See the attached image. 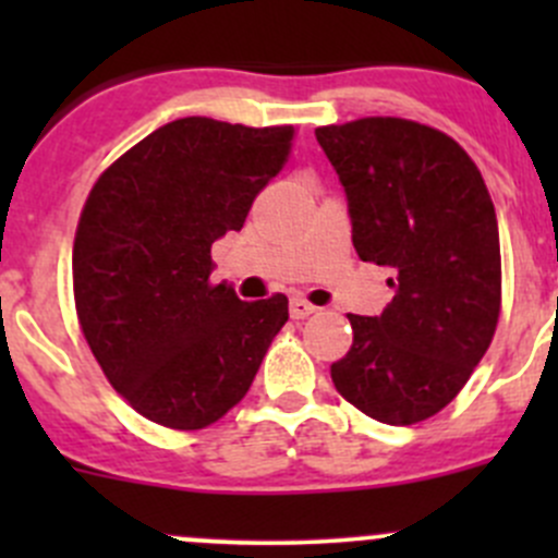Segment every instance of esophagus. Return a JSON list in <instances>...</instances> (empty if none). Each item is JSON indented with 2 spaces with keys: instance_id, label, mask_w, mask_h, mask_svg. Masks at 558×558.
<instances>
[{
  "instance_id": "esophagus-1",
  "label": "esophagus",
  "mask_w": 558,
  "mask_h": 558,
  "mask_svg": "<svg viewBox=\"0 0 558 558\" xmlns=\"http://www.w3.org/2000/svg\"><path fill=\"white\" fill-rule=\"evenodd\" d=\"M315 311H318V307L311 305L307 300H302V296H294V300H291V318L294 320L307 318V315H313Z\"/></svg>"
}]
</instances>
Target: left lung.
<instances>
[{
    "instance_id": "1",
    "label": "left lung",
    "mask_w": 558,
    "mask_h": 558,
    "mask_svg": "<svg viewBox=\"0 0 558 558\" xmlns=\"http://www.w3.org/2000/svg\"><path fill=\"white\" fill-rule=\"evenodd\" d=\"M348 196L362 262L391 267L380 315H348L353 345L335 388L380 424L440 413L488 351L502 311L494 202L466 150L440 129L375 116L315 129Z\"/></svg>"
}]
</instances>
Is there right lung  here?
<instances>
[{"instance_id":"right-lung-1","label":"right lung","mask_w":558,"mask_h":558,"mask_svg":"<svg viewBox=\"0 0 558 558\" xmlns=\"http://www.w3.org/2000/svg\"><path fill=\"white\" fill-rule=\"evenodd\" d=\"M294 126L191 116L99 174L72 247L83 337L110 386L154 424L194 432L245 397L289 300L210 283V247L240 232L289 159Z\"/></svg>"}]
</instances>
